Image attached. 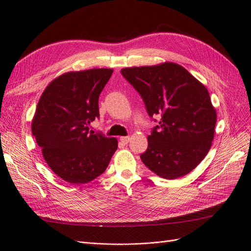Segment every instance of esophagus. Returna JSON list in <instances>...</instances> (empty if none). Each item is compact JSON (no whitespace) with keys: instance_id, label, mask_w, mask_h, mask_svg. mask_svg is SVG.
I'll list each match as a JSON object with an SVG mask.
<instances>
[{"instance_id":"34e87169","label":"esophagus","mask_w":251,"mask_h":251,"mask_svg":"<svg viewBox=\"0 0 251 251\" xmlns=\"http://www.w3.org/2000/svg\"><path fill=\"white\" fill-rule=\"evenodd\" d=\"M120 141H121V143H123L124 145H126V144L129 143V141H130V137H129V136H121Z\"/></svg>"}]
</instances>
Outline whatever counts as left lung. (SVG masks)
Listing matches in <instances>:
<instances>
[{
	"label": "left lung",
	"mask_w": 251,
	"mask_h": 251,
	"mask_svg": "<svg viewBox=\"0 0 251 251\" xmlns=\"http://www.w3.org/2000/svg\"><path fill=\"white\" fill-rule=\"evenodd\" d=\"M121 73L140 93L149 116L161 118L148 136V149L141 155L144 164L169 180L196 169L210 150L216 125L206 87L172 62L124 68Z\"/></svg>",
	"instance_id": "left-lung-1"
}]
</instances>
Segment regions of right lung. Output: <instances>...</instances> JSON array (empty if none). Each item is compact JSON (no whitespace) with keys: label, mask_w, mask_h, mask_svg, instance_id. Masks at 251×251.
Here are the masks:
<instances>
[{"label":"right lung","mask_w":251,"mask_h":251,"mask_svg":"<svg viewBox=\"0 0 251 251\" xmlns=\"http://www.w3.org/2000/svg\"><path fill=\"white\" fill-rule=\"evenodd\" d=\"M113 69L70 71L45 88L32 133L51 171L70 184H86L103 173L118 148L115 137L90 131L99 117L98 99Z\"/></svg>","instance_id":"add662e5"}]
</instances>
